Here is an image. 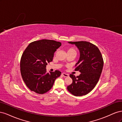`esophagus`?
I'll return each mask as SVG.
<instances>
[{
    "mask_svg": "<svg viewBox=\"0 0 122 122\" xmlns=\"http://www.w3.org/2000/svg\"><path fill=\"white\" fill-rule=\"evenodd\" d=\"M62 75H63L64 77H68V76H69V74H68L65 73H62Z\"/></svg>",
    "mask_w": 122,
    "mask_h": 122,
    "instance_id": "1",
    "label": "esophagus"
}]
</instances>
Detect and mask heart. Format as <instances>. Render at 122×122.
Wrapping results in <instances>:
<instances>
[{
	"instance_id": "obj_1",
	"label": "heart",
	"mask_w": 122,
	"mask_h": 122,
	"mask_svg": "<svg viewBox=\"0 0 122 122\" xmlns=\"http://www.w3.org/2000/svg\"><path fill=\"white\" fill-rule=\"evenodd\" d=\"M67 52L70 53V52H75L76 53V51L73 48H70L68 50H67Z\"/></svg>"
}]
</instances>
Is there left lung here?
Here are the masks:
<instances>
[{"label": "left lung", "instance_id": "1", "mask_svg": "<svg viewBox=\"0 0 122 122\" xmlns=\"http://www.w3.org/2000/svg\"><path fill=\"white\" fill-rule=\"evenodd\" d=\"M75 44L80 52V58L75 65V71L81 74L77 76L70 74L72 83L67 86L68 91L75 96L89 93L96 86L103 67V59L98 48L86 41L69 42Z\"/></svg>", "mask_w": 122, "mask_h": 122}]
</instances>
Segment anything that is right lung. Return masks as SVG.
Wrapping results in <instances>:
<instances>
[{
	"label": "right lung",
	"mask_w": 122,
	"mask_h": 122,
	"mask_svg": "<svg viewBox=\"0 0 122 122\" xmlns=\"http://www.w3.org/2000/svg\"><path fill=\"white\" fill-rule=\"evenodd\" d=\"M61 45V42L44 39L30 43L24 50L20 61L21 74L31 91L39 94L46 93L61 75L58 70L47 73L46 68Z\"/></svg>",
	"instance_id": "obj_1"
}]
</instances>
